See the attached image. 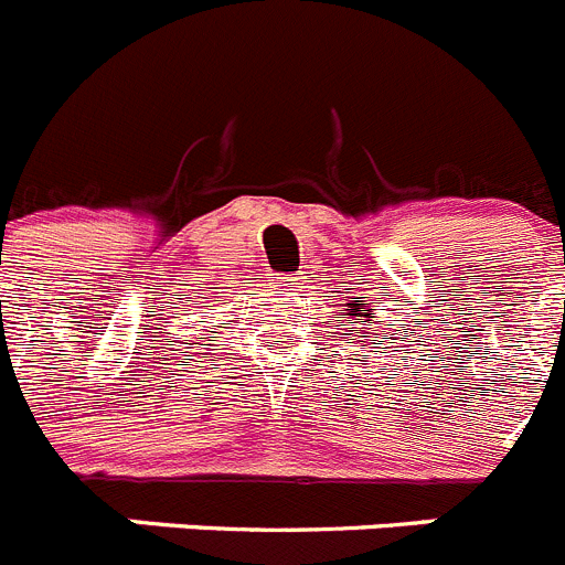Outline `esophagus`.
<instances>
[{"mask_svg": "<svg viewBox=\"0 0 565 565\" xmlns=\"http://www.w3.org/2000/svg\"><path fill=\"white\" fill-rule=\"evenodd\" d=\"M292 281H298V278H292Z\"/></svg>", "mask_w": 565, "mask_h": 565, "instance_id": "1", "label": "esophagus"}]
</instances>
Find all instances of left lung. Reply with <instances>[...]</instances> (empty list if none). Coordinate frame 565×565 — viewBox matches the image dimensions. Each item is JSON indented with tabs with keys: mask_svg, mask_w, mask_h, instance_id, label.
<instances>
[{
	"mask_svg": "<svg viewBox=\"0 0 565 565\" xmlns=\"http://www.w3.org/2000/svg\"><path fill=\"white\" fill-rule=\"evenodd\" d=\"M349 315H354V320H358L360 327L365 329V323H369V315H374V312H371V309H365V307H360V303H354L352 312H349ZM363 329H352V332H363ZM360 338H369V334H360Z\"/></svg>",
	"mask_w": 565,
	"mask_h": 565,
	"instance_id": "1",
	"label": "left lung"
}]
</instances>
